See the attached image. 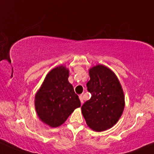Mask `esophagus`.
Here are the masks:
<instances>
[{
    "label": "esophagus",
    "instance_id": "34e87169",
    "mask_svg": "<svg viewBox=\"0 0 154 154\" xmlns=\"http://www.w3.org/2000/svg\"><path fill=\"white\" fill-rule=\"evenodd\" d=\"M79 98H80V102H81V104H82V103H83V97H82V95L79 96Z\"/></svg>",
    "mask_w": 154,
    "mask_h": 154
}]
</instances>
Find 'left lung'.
I'll return each instance as SVG.
<instances>
[{
  "label": "left lung",
  "instance_id": "obj_1",
  "mask_svg": "<svg viewBox=\"0 0 154 154\" xmlns=\"http://www.w3.org/2000/svg\"><path fill=\"white\" fill-rule=\"evenodd\" d=\"M89 76L87 87L91 98L81 107L82 116L90 129L105 131L116 124L124 112V91L117 76L106 66H93Z\"/></svg>",
  "mask_w": 154,
  "mask_h": 154
}]
</instances>
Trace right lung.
<instances>
[{
  "mask_svg": "<svg viewBox=\"0 0 154 154\" xmlns=\"http://www.w3.org/2000/svg\"><path fill=\"white\" fill-rule=\"evenodd\" d=\"M69 70L65 66L52 69L35 95V109L38 118L50 127L61 126L80 107L78 96L69 82Z\"/></svg>",
  "mask_w": 154,
  "mask_h": 154,
  "instance_id": "right-lung-1",
  "label": "right lung"
}]
</instances>
